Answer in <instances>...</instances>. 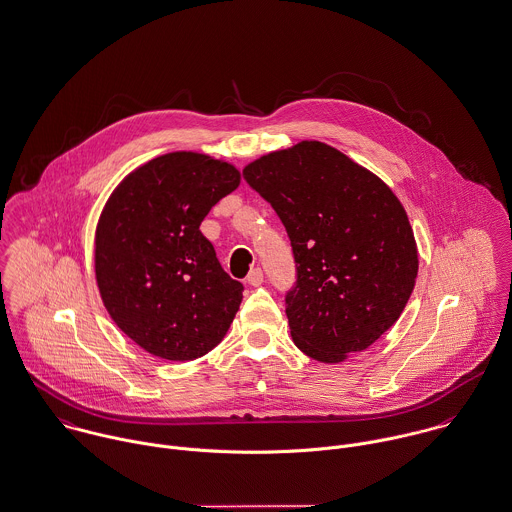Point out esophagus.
Here are the masks:
<instances>
[{
    "label": "esophagus",
    "mask_w": 512,
    "mask_h": 512,
    "mask_svg": "<svg viewBox=\"0 0 512 512\" xmlns=\"http://www.w3.org/2000/svg\"><path fill=\"white\" fill-rule=\"evenodd\" d=\"M247 283L253 285V287H259L263 285V271L257 267V269H251V273L247 275Z\"/></svg>",
    "instance_id": "esophagus-1"
}]
</instances>
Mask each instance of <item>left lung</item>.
<instances>
[{"mask_svg": "<svg viewBox=\"0 0 512 512\" xmlns=\"http://www.w3.org/2000/svg\"><path fill=\"white\" fill-rule=\"evenodd\" d=\"M243 176L291 239L297 283L285 303L297 348L338 364L372 346L404 312L419 265L396 194L316 140L261 156Z\"/></svg>", "mask_w": 512, "mask_h": 512, "instance_id": "8db88e82", "label": "left lung"}]
</instances>
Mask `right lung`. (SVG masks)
Segmentation results:
<instances>
[{
    "label": "right lung",
    "mask_w": 512,
    "mask_h": 512,
    "mask_svg": "<svg viewBox=\"0 0 512 512\" xmlns=\"http://www.w3.org/2000/svg\"><path fill=\"white\" fill-rule=\"evenodd\" d=\"M239 170L198 152H170L130 172L110 194L95 235V273L116 326L152 356L186 362L229 330L243 285L200 231Z\"/></svg>",
    "instance_id": "obj_1"
}]
</instances>
